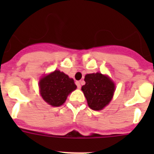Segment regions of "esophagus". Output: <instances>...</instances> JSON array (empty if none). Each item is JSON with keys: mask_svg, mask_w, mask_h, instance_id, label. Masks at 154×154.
Returning a JSON list of instances; mask_svg holds the SVG:
<instances>
[{"mask_svg": "<svg viewBox=\"0 0 154 154\" xmlns=\"http://www.w3.org/2000/svg\"><path fill=\"white\" fill-rule=\"evenodd\" d=\"M76 85H77V86L78 89L81 88V83H80V82H76Z\"/></svg>", "mask_w": 154, "mask_h": 154, "instance_id": "obj_1", "label": "esophagus"}]
</instances>
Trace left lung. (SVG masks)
<instances>
[{
	"instance_id": "8db88e82",
	"label": "left lung",
	"mask_w": 154,
	"mask_h": 154,
	"mask_svg": "<svg viewBox=\"0 0 154 154\" xmlns=\"http://www.w3.org/2000/svg\"><path fill=\"white\" fill-rule=\"evenodd\" d=\"M85 85L82 90L86 97L89 108L101 110L110 102L115 90L114 83L109 77L100 72L90 73L85 77Z\"/></svg>"
}]
</instances>
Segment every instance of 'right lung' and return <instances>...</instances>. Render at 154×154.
<instances>
[{
    "mask_svg": "<svg viewBox=\"0 0 154 154\" xmlns=\"http://www.w3.org/2000/svg\"><path fill=\"white\" fill-rule=\"evenodd\" d=\"M39 86L42 98L55 107L63 105L68 95L77 89L73 79L59 70L42 77Z\"/></svg>",
    "mask_w": 154,
    "mask_h": 154,
    "instance_id": "1",
    "label": "right lung"
}]
</instances>
